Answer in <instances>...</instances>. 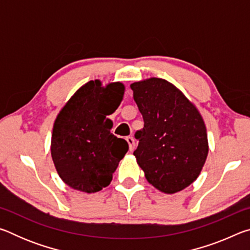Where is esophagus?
Masks as SVG:
<instances>
[{"mask_svg": "<svg viewBox=\"0 0 250 250\" xmlns=\"http://www.w3.org/2000/svg\"><path fill=\"white\" fill-rule=\"evenodd\" d=\"M125 140H126V142H128L130 151H133V150H134V146H135L134 139H133L132 137H130V135H129V137H126V138H125Z\"/></svg>", "mask_w": 250, "mask_h": 250, "instance_id": "obj_1", "label": "esophagus"}]
</instances>
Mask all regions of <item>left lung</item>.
I'll return each mask as SVG.
<instances>
[{"instance_id": "left-lung-1", "label": "left lung", "mask_w": 250, "mask_h": 250, "mask_svg": "<svg viewBox=\"0 0 250 250\" xmlns=\"http://www.w3.org/2000/svg\"><path fill=\"white\" fill-rule=\"evenodd\" d=\"M145 121L133 152L150 184L167 194L180 192L200 175L208 154L204 120L171 83L149 78L130 84Z\"/></svg>"}]
</instances>
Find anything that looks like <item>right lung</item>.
<instances>
[{
	"label": "right lung",
	"mask_w": 250,
	"mask_h": 250,
	"mask_svg": "<svg viewBox=\"0 0 250 250\" xmlns=\"http://www.w3.org/2000/svg\"><path fill=\"white\" fill-rule=\"evenodd\" d=\"M124 94V83L103 87L100 80H90L59 111L50 152L58 175L71 188L101 191L128 152V142L110 132L113 124L107 118L119 107Z\"/></svg>",
	"instance_id": "1"
}]
</instances>
